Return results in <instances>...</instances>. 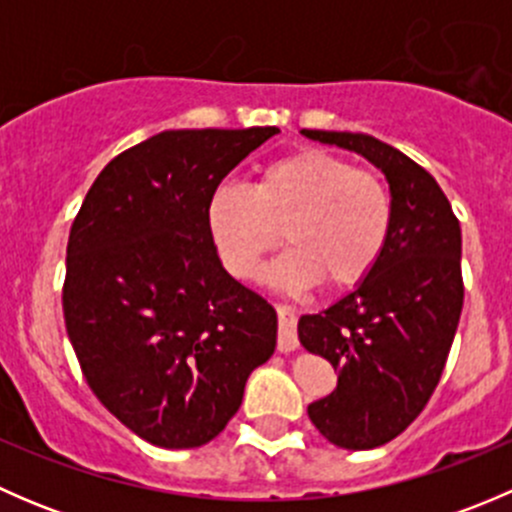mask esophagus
<instances>
[{
    "mask_svg": "<svg viewBox=\"0 0 512 512\" xmlns=\"http://www.w3.org/2000/svg\"><path fill=\"white\" fill-rule=\"evenodd\" d=\"M277 314H280L277 349H280V352H294V349L299 347L297 329H294V309L287 307V304H280V307H277Z\"/></svg>",
    "mask_w": 512,
    "mask_h": 512,
    "instance_id": "1",
    "label": "esophagus"
}]
</instances>
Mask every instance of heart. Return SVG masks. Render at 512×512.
<instances>
[{
  "mask_svg": "<svg viewBox=\"0 0 512 512\" xmlns=\"http://www.w3.org/2000/svg\"><path fill=\"white\" fill-rule=\"evenodd\" d=\"M391 225L394 200L381 175L317 148L272 160L250 188L225 183L208 200L210 237L235 277L255 275L285 230L292 250L272 280L356 285L384 255Z\"/></svg>",
  "mask_w": 512,
  "mask_h": 512,
  "instance_id": "b5f03b06",
  "label": "heart"
}]
</instances>
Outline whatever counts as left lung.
Masks as SVG:
<instances>
[{
  "label": "left lung",
  "instance_id": "left-lung-1",
  "mask_svg": "<svg viewBox=\"0 0 512 512\" xmlns=\"http://www.w3.org/2000/svg\"><path fill=\"white\" fill-rule=\"evenodd\" d=\"M359 153L384 173L394 225L374 270L317 314L299 342L337 371V389L307 414L329 443L369 451L399 436L431 399L463 309L461 225L431 173L366 133L302 131Z\"/></svg>",
  "mask_w": 512,
  "mask_h": 512
}]
</instances>
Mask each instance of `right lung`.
Here are the masks:
<instances>
[{
	"mask_svg": "<svg viewBox=\"0 0 512 512\" xmlns=\"http://www.w3.org/2000/svg\"><path fill=\"white\" fill-rule=\"evenodd\" d=\"M280 128L163 131L116 156L66 247L64 319L91 391L160 448H198L277 347V312L227 275L208 230L220 180Z\"/></svg>",
	"mask_w": 512,
	"mask_h": 512,
	"instance_id": "add662e5",
	"label": "right lung"
}]
</instances>
